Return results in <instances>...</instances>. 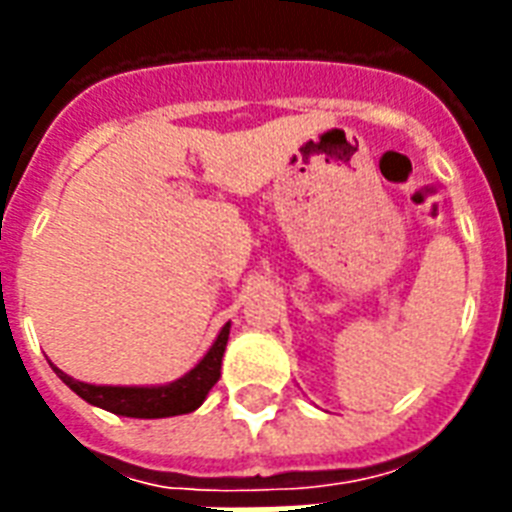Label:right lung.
<instances>
[{
  "mask_svg": "<svg viewBox=\"0 0 512 512\" xmlns=\"http://www.w3.org/2000/svg\"><path fill=\"white\" fill-rule=\"evenodd\" d=\"M228 335H231V321L223 324L215 342L209 345V350L191 372H185L183 377L172 382H164V385H92V382L68 377L58 366H52V369L76 396L98 409H106L119 417H138V420L175 417V414L196 412L204 404L212 385L220 380V364H223Z\"/></svg>",
  "mask_w": 512,
  "mask_h": 512,
  "instance_id": "1",
  "label": "right lung"
}]
</instances>
